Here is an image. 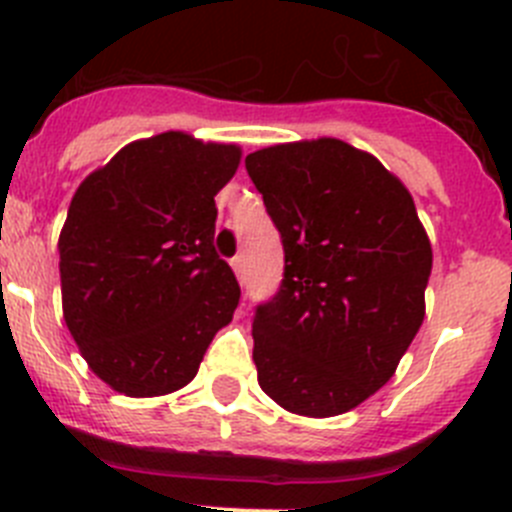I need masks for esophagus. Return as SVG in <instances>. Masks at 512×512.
I'll return each mask as SVG.
<instances>
[{
    "label": "esophagus",
    "instance_id": "obj_1",
    "mask_svg": "<svg viewBox=\"0 0 512 512\" xmlns=\"http://www.w3.org/2000/svg\"><path fill=\"white\" fill-rule=\"evenodd\" d=\"M232 270H234V275H237L239 280L245 278V257H242V255L232 257Z\"/></svg>",
    "mask_w": 512,
    "mask_h": 512
}]
</instances>
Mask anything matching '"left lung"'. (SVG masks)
Instances as JSON below:
<instances>
[{"instance_id": "obj_1", "label": "left lung", "mask_w": 512, "mask_h": 512, "mask_svg": "<svg viewBox=\"0 0 512 512\" xmlns=\"http://www.w3.org/2000/svg\"><path fill=\"white\" fill-rule=\"evenodd\" d=\"M247 173L278 227L285 273L257 306V382L280 408L329 418L395 375L426 316L431 242L408 188L336 137L262 147Z\"/></svg>"}]
</instances>
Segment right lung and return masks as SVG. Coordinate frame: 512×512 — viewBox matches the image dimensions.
I'll return each mask as SVG.
<instances>
[{
  "mask_svg": "<svg viewBox=\"0 0 512 512\" xmlns=\"http://www.w3.org/2000/svg\"><path fill=\"white\" fill-rule=\"evenodd\" d=\"M242 150L188 132L135 140L76 188L58 237L63 319L99 380L130 398L186 388L239 303L214 250V196Z\"/></svg>",
  "mask_w": 512,
  "mask_h": 512,
  "instance_id": "add662e5",
  "label": "right lung"
}]
</instances>
